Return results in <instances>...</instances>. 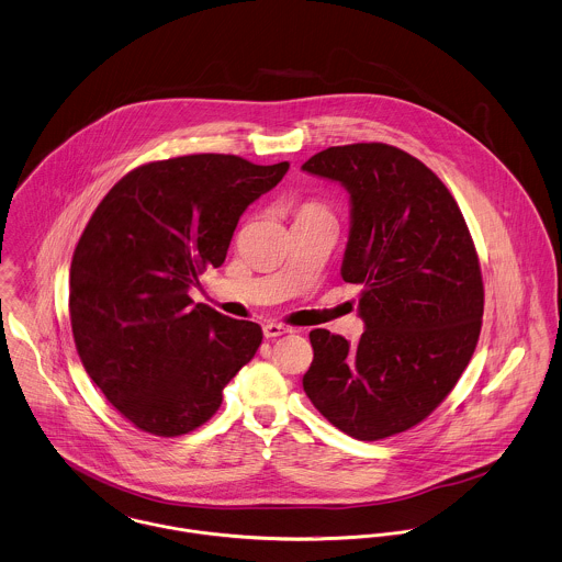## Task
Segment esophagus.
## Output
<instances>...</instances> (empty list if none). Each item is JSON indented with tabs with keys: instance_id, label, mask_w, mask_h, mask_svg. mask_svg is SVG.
Instances as JSON below:
<instances>
[{
	"instance_id": "1",
	"label": "esophagus",
	"mask_w": 562,
	"mask_h": 562,
	"mask_svg": "<svg viewBox=\"0 0 562 562\" xmlns=\"http://www.w3.org/2000/svg\"><path fill=\"white\" fill-rule=\"evenodd\" d=\"M289 333V328H284V326H280V324H265L262 326V335L265 338H278L282 337V335H286Z\"/></svg>"
}]
</instances>
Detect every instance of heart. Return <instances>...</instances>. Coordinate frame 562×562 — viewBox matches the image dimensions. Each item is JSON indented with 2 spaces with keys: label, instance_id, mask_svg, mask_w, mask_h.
Masks as SVG:
<instances>
[{
  "label": "heart",
  "instance_id": "obj_1",
  "mask_svg": "<svg viewBox=\"0 0 562 562\" xmlns=\"http://www.w3.org/2000/svg\"><path fill=\"white\" fill-rule=\"evenodd\" d=\"M302 211H324L319 204H306Z\"/></svg>",
  "mask_w": 562,
  "mask_h": 562
}]
</instances>
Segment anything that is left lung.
Returning a JSON list of instances; mask_svg holds the SVG:
<instances>
[{
    "label": "left lung",
    "mask_w": 562,
    "mask_h": 562,
    "mask_svg": "<svg viewBox=\"0 0 562 562\" xmlns=\"http://www.w3.org/2000/svg\"><path fill=\"white\" fill-rule=\"evenodd\" d=\"M302 171L349 193L345 282L362 284L356 345L319 328L304 391L345 435L380 441L424 422L456 386L480 337L484 289L448 187L384 143L328 147Z\"/></svg>",
    "instance_id": "1"
}]
</instances>
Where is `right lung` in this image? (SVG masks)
Returning a JSON list of instances; mask_svg holds the SVG:
<instances>
[{
    "label": "right lung",
    "instance_id": "add662e5",
    "mask_svg": "<svg viewBox=\"0 0 562 562\" xmlns=\"http://www.w3.org/2000/svg\"><path fill=\"white\" fill-rule=\"evenodd\" d=\"M286 171L225 154L158 160L123 176L89 220L69 271L74 340L138 430L180 437L206 424L260 347L258 324L193 304L189 289L224 265L245 209Z\"/></svg>",
    "mask_w": 562,
    "mask_h": 562
}]
</instances>
